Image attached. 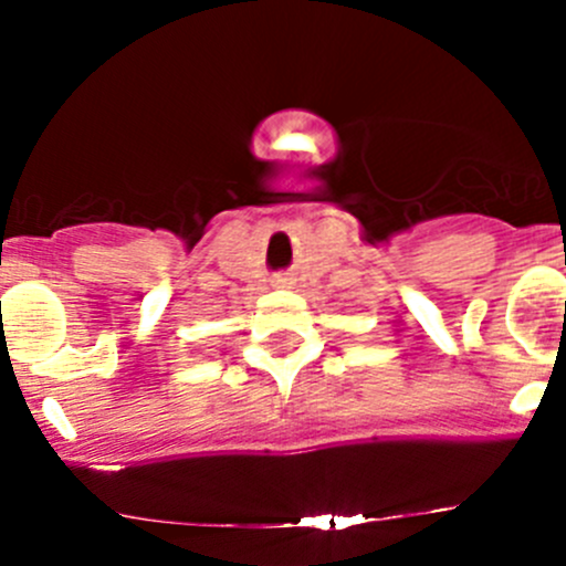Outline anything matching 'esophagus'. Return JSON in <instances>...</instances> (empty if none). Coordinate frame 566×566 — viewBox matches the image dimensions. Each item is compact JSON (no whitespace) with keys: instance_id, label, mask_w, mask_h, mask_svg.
Returning <instances> with one entry per match:
<instances>
[{"instance_id":"34e87169","label":"esophagus","mask_w":566,"mask_h":566,"mask_svg":"<svg viewBox=\"0 0 566 566\" xmlns=\"http://www.w3.org/2000/svg\"><path fill=\"white\" fill-rule=\"evenodd\" d=\"M290 284H293V282H290L287 276H276V279H273V287H290Z\"/></svg>"}]
</instances>
